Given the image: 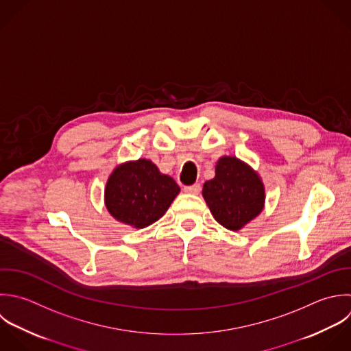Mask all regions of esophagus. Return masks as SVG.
<instances>
[{
  "mask_svg": "<svg viewBox=\"0 0 351 351\" xmlns=\"http://www.w3.org/2000/svg\"><path fill=\"white\" fill-rule=\"evenodd\" d=\"M184 193L187 194H193V195H198L201 193V184L199 183H195L193 186H186L184 187Z\"/></svg>",
  "mask_w": 351,
  "mask_h": 351,
  "instance_id": "1",
  "label": "esophagus"
}]
</instances>
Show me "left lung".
I'll return each instance as SVG.
<instances>
[{"mask_svg":"<svg viewBox=\"0 0 351 351\" xmlns=\"http://www.w3.org/2000/svg\"><path fill=\"white\" fill-rule=\"evenodd\" d=\"M202 197L215 220L237 232L263 212L265 187L249 164L223 156L216 162L215 178L204 183Z\"/></svg>","mask_w":351,"mask_h":351,"instance_id":"left-lung-1","label":"left lung"}]
</instances>
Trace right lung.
<instances>
[{
	"mask_svg": "<svg viewBox=\"0 0 351 351\" xmlns=\"http://www.w3.org/2000/svg\"><path fill=\"white\" fill-rule=\"evenodd\" d=\"M180 187L146 158L119 164L105 186V206L117 221L141 230L160 220Z\"/></svg>",
	"mask_w": 351,
	"mask_h": 351,
	"instance_id": "right-lung-1",
	"label": "right lung"
}]
</instances>
